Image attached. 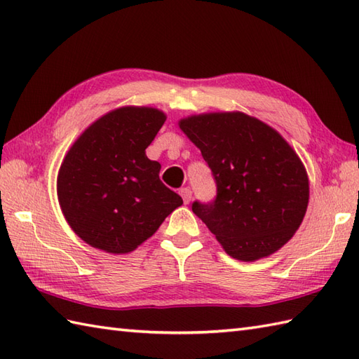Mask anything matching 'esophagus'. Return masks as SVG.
<instances>
[{"mask_svg": "<svg viewBox=\"0 0 359 359\" xmlns=\"http://www.w3.org/2000/svg\"><path fill=\"white\" fill-rule=\"evenodd\" d=\"M179 193H180V196H182V199H184V202H185V203H189V201H191V197H193L191 189L185 187V188H182Z\"/></svg>", "mask_w": 359, "mask_h": 359, "instance_id": "obj_1", "label": "esophagus"}]
</instances>
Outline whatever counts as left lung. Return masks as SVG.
Segmentation results:
<instances>
[{"label":"left lung","instance_id":"1","mask_svg":"<svg viewBox=\"0 0 359 359\" xmlns=\"http://www.w3.org/2000/svg\"><path fill=\"white\" fill-rule=\"evenodd\" d=\"M180 128L202 151L217 191L193 202L194 215L230 256L256 261L287 243L309 203V179L290 144L242 112L188 117Z\"/></svg>","mask_w":359,"mask_h":359}]
</instances>
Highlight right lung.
Returning <instances> with one entry per match:
<instances>
[{"label": "right lung", "mask_w": 359, "mask_h": 359, "mask_svg": "<svg viewBox=\"0 0 359 359\" xmlns=\"http://www.w3.org/2000/svg\"><path fill=\"white\" fill-rule=\"evenodd\" d=\"M165 114L120 108L90 125L67 152L57 191L72 230L89 245L120 255L151 238L184 201L144 154Z\"/></svg>", "instance_id": "obj_1"}]
</instances>
